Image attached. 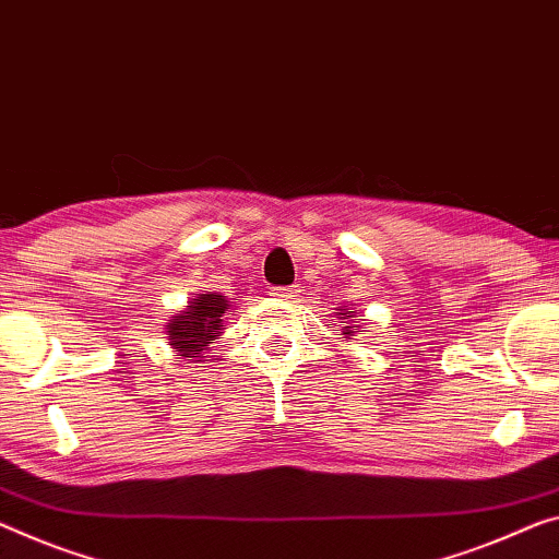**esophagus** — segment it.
<instances>
[{"label":"esophagus","mask_w":559,"mask_h":559,"mask_svg":"<svg viewBox=\"0 0 559 559\" xmlns=\"http://www.w3.org/2000/svg\"><path fill=\"white\" fill-rule=\"evenodd\" d=\"M270 295L274 299H280V302H295L297 295H299V289L297 287H272Z\"/></svg>","instance_id":"34e87169"}]
</instances>
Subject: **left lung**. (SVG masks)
Here are the masks:
<instances>
[{
  "instance_id": "left-lung-1",
  "label": "left lung",
  "mask_w": 559,
  "mask_h": 559,
  "mask_svg": "<svg viewBox=\"0 0 559 559\" xmlns=\"http://www.w3.org/2000/svg\"><path fill=\"white\" fill-rule=\"evenodd\" d=\"M337 314H340V320H345V330H342V334H345L347 340H355L357 332H365L362 324H355V317L359 314L357 309H355V312H349V309H340Z\"/></svg>"
}]
</instances>
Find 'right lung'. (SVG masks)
<instances>
[{
	"mask_svg": "<svg viewBox=\"0 0 559 559\" xmlns=\"http://www.w3.org/2000/svg\"><path fill=\"white\" fill-rule=\"evenodd\" d=\"M229 302L219 292L200 295L192 299L182 312L175 314V320L167 322L169 345L179 357H190L192 362H204V355L210 352L212 340L219 337V330L225 328V317L229 312Z\"/></svg>",
	"mask_w": 559,
	"mask_h": 559,
	"instance_id": "right-lung-1",
	"label": "right lung"
}]
</instances>
